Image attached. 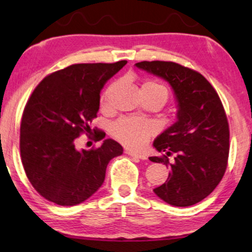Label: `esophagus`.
Instances as JSON below:
<instances>
[{
    "label": "esophagus",
    "mask_w": 252,
    "mask_h": 252,
    "mask_svg": "<svg viewBox=\"0 0 252 252\" xmlns=\"http://www.w3.org/2000/svg\"><path fill=\"white\" fill-rule=\"evenodd\" d=\"M126 154L129 155V156L134 157V158H139V159H142V160L147 159V156H146V155H143V154H136V153H133V151H126Z\"/></svg>",
    "instance_id": "34e87169"
}]
</instances>
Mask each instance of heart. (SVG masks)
<instances>
[{
	"label": "heart",
	"instance_id": "1",
	"mask_svg": "<svg viewBox=\"0 0 252 252\" xmlns=\"http://www.w3.org/2000/svg\"><path fill=\"white\" fill-rule=\"evenodd\" d=\"M142 87H149L154 89L158 95L163 98L164 103L168 97L167 88L159 82H147ZM112 92V87L105 92L102 97V104H108L109 96ZM154 133V126L149 122L140 118H122L116 122L112 126V134L120 143L130 148V149H140L147 141L149 140L151 134Z\"/></svg>",
	"mask_w": 252,
	"mask_h": 252
}]
</instances>
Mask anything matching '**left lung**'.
<instances>
[{
	"label": "left lung",
	"mask_w": 252,
	"mask_h": 252,
	"mask_svg": "<svg viewBox=\"0 0 252 252\" xmlns=\"http://www.w3.org/2000/svg\"><path fill=\"white\" fill-rule=\"evenodd\" d=\"M136 67L167 81L178 103L177 122L154 141L161 157L155 163L169 164L167 180L154 192L167 204L190 206L215 190L227 167L229 127L222 103L201 73L173 62H140Z\"/></svg>",
	"instance_id": "left-lung-1"
}]
</instances>
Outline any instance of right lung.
<instances>
[{"label":"right lung","mask_w":252,"mask_h":252,"mask_svg":"<svg viewBox=\"0 0 252 252\" xmlns=\"http://www.w3.org/2000/svg\"><path fill=\"white\" fill-rule=\"evenodd\" d=\"M127 62L73 64L43 79L26 103L20 124V156L34 189L55 204H80L104 182L109 161L123 154L112 139L91 150L75 139L91 133L105 82ZM95 132V129H94ZM96 140L105 133L96 132Z\"/></svg>","instance_id":"add662e5"}]
</instances>
